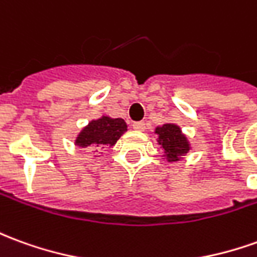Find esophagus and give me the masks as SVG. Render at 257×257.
<instances>
[{
  "instance_id": "34e87169",
  "label": "esophagus",
  "mask_w": 257,
  "mask_h": 257,
  "mask_svg": "<svg viewBox=\"0 0 257 257\" xmlns=\"http://www.w3.org/2000/svg\"><path fill=\"white\" fill-rule=\"evenodd\" d=\"M132 128H134L135 131H145V128H146V125H145V122H142V121H139V122H134V123H132Z\"/></svg>"
}]
</instances>
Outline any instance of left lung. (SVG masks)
<instances>
[{
  "label": "left lung",
  "instance_id": "8db88e82",
  "mask_svg": "<svg viewBox=\"0 0 257 257\" xmlns=\"http://www.w3.org/2000/svg\"><path fill=\"white\" fill-rule=\"evenodd\" d=\"M154 132L159 136L157 142L164 150V157L170 163L178 161L191 150L188 138L175 123H164L163 126H157Z\"/></svg>",
  "mask_w": 257,
  "mask_h": 257
}]
</instances>
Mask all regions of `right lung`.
<instances>
[{"label":"right lung","instance_id":"add662e5","mask_svg":"<svg viewBox=\"0 0 257 257\" xmlns=\"http://www.w3.org/2000/svg\"><path fill=\"white\" fill-rule=\"evenodd\" d=\"M126 122L122 118H110L103 115L98 119L90 121L87 126L79 132L75 145L83 149L111 147L126 132Z\"/></svg>","mask_w":257,"mask_h":257}]
</instances>
